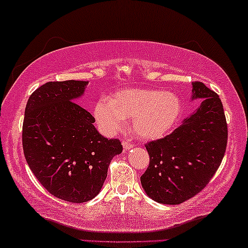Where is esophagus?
Masks as SVG:
<instances>
[{"label":"esophagus","mask_w":248,"mask_h":248,"mask_svg":"<svg viewBox=\"0 0 248 248\" xmlns=\"http://www.w3.org/2000/svg\"><path fill=\"white\" fill-rule=\"evenodd\" d=\"M133 148V144L130 143L128 141H123V149L124 150H130V149Z\"/></svg>","instance_id":"obj_1"}]
</instances>
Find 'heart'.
Masks as SVG:
<instances>
[{
	"mask_svg": "<svg viewBox=\"0 0 248 248\" xmlns=\"http://www.w3.org/2000/svg\"><path fill=\"white\" fill-rule=\"evenodd\" d=\"M177 94L160 89L131 88L118 90L94 105L93 115L100 130L113 135L124 120L131 118V130L142 140H158L170 133L181 117Z\"/></svg>",
	"mask_w": 248,
	"mask_h": 248,
	"instance_id": "heart-1",
	"label": "heart"
}]
</instances>
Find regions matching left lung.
<instances>
[{
  "label": "left lung",
  "instance_id": "1",
  "mask_svg": "<svg viewBox=\"0 0 248 248\" xmlns=\"http://www.w3.org/2000/svg\"><path fill=\"white\" fill-rule=\"evenodd\" d=\"M192 87V100H200V106L171 134L145 144L150 162L141 185L162 204H181L201 192L226 152L228 130L221 100L200 81Z\"/></svg>",
  "mask_w": 248,
  "mask_h": 248
}]
</instances>
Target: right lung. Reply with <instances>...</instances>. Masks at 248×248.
Instances as JSON below:
<instances>
[{
    "label": "right lung",
    "mask_w": 248,
    "mask_h": 248,
    "mask_svg": "<svg viewBox=\"0 0 248 248\" xmlns=\"http://www.w3.org/2000/svg\"><path fill=\"white\" fill-rule=\"evenodd\" d=\"M88 81L47 82L33 91L25 110L22 147L27 164L50 194L82 203L98 195L108 166L123 148L104 138L94 118L74 101Z\"/></svg>",
    "instance_id": "obj_1"
}]
</instances>
